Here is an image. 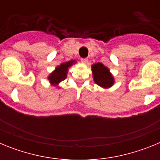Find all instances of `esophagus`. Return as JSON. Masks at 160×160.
I'll use <instances>...</instances> for the list:
<instances>
[{
	"instance_id": "1",
	"label": "esophagus",
	"mask_w": 160,
	"mask_h": 160,
	"mask_svg": "<svg viewBox=\"0 0 160 160\" xmlns=\"http://www.w3.org/2000/svg\"><path fill=\"white\" fill-rule=\"evenodd\" d=\"M81 62L82 63H87L88 62V59L87 58H81Z\"/></svg>"
}]
</instances>
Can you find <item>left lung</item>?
<instances>
[{"instance_id": "1", "label": "left lung", "mask_w": 160, "mask_h": 160, "mask_svg": "<svg viewBox=\"0 0 160 160\" xmlns=\"http://www.w3.org/2000/svg\"><path fill=\"white\" fill-rule=\"evenodd\" d=\"M92 72L94 82L100 87L108 88L114 84V78L109 71L108 68L102 63L98 62L93 65Z\"/></svg>"}]
</instances>
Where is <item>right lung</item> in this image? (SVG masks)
I'll list each match as a JSON object with an SVG mask.
<instances>
[{"label":"right lung","mask_w":160,"mask_h":160,"mask_svg":"<svg viewBox=\"0 0 160 160\" xmlns=\"http://www.w3.org/2000/svg\"><path fill=\"white\" fill-rule=\"evenodd\" d=\"M73 62H75V61H70V62H68L66 63H62V64H61L60 66H58L56 68V70L53 72L52 73H50V75L49 76L48 79L49 80V82L52 83L53 85H58L60 82L63 81L66 78L67 75H66V73H67L68 71V68L71 66L73 64Z\"/></svg>","instance_id":"right-lung-1"}]
</instances>
